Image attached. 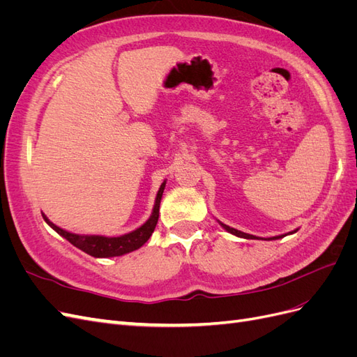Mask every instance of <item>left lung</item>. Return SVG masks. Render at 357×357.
Wrapping results in <instances>:
<instances>
[{
	"label": "left lung",
	"instance_id": "8db88e82",
	"mask_svg": "<svg viewBox=\"0 0 357 357\" xmlns=\"http://www.w3.org/2000/svg\"><path fill=\"white\" fill-rule=\"evenodd\" d=\"M223 228L228 231V232H231V234H234V235H236V236H241V238H247V240H255L256 236L255 235H250V234H244V232H241V231H236V229H234V228H229L228 225H223V223H220ZM291 234V232H290ZM283 236H286V235H278V236H273V238H268V240H278V238H283Z\"/></svg>",
	"mask_w": 357,
	"mask_h": 357
}]
</instances>
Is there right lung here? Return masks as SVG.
Here are the masks:
<instances>
[{
	"label": "right lung",
	"instance_id": "right-lung-1",
	"mask_svg": "<svg viewBox=\"0 0 357 357\" xmlns=\"http://www.w3.org/2000/svg\"><path fill=\"white\" fill-rule=\"evenodd\" d=\"M164 189H165V181L162 183L159 190H158L153 213H152V215H150V219L143 226H139L138 229L129 232V234H125L122 236L71 234V232L61 229L59 226L53 225L45 214H43V219L46 220V223L50 226L52 229H55L59 235L63 236V238L68 240L73 245L80 248V250H83L84 253H88L93 257L122 256L129 252L137 250V248L142 247L150 238V235L153 234L158 219H159V205H160V198H162V193H164Z\"/></svg>",
	"mask_w": 357,
	"mask_h": 357
}]
</instances>
